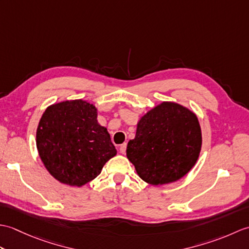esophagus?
I'll use <instances>...</instances> for the list:
<instances>
[{"mask_svg": "<svg viewBox=\"0 0 249 249\" xmlns=\"http://www.w3.org/2000/svg\"><path fill=\"white\" fill-rule=\"evenodd\" d=\"M126 146H127V144H126V143H123V144L120 145V152L122 153V154H125V153H126Z\"/></svg>", "mask_w": 249, "mask_h": 249, "instance_id": "obj_1", "label": "esophagus"}]
</instances>
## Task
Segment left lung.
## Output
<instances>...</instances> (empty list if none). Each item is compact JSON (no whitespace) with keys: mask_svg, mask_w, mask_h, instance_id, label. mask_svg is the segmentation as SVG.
I'll return each instance as SVG.
<instances>
[{"mask_svg":"<svg viewBox=\"0 0 249 249\" xmlns=\"http://www.w3.org/2000/svg\"><path fill=\"white\" fill-rule=\"evenodd\" d=\"M202 134L197 115L178 103L162 102L141 116L126 156L151 185L178 181L197 162Z\"/></svg>","mask_w":249,"mask_h":249,"instance_id":"1","label":"left lung"}]
</instances>
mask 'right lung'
<instances>
[{
    "label": "right lung",
    "instance_id": "obj_1",
    "mask_svg": "<svg viewBox=\"0 0 249 249\" xmlns=\"http://www.w3.org/2000/svg\"><path fill=\"white\" fill-rule=\"evenodd\" d=\"M36 146L48 172L60 183L81 187L94 179L116 150L97 109L83 99L47 107L36 130Z\"/></svg>",
    "mask_w": 249,
    "mask_h": 249
}]
</instances>
